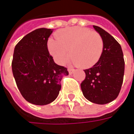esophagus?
Wrapping results in <instances>:
<instances>
[{
    "instance_id": "esophagus-1",
    "label": "esophagus",
    "mask_w": 134,
    "mask_h": 134,
    "mask_svg": "<svg viewBox=\"0 0 134 134\" xmlns=\"http://www.w3.org/2000/svg\"><path fill=\"white\" fill-rule=\"evenodd\" d=\"M74 71H75L74 69H70V68L68 69V72H69V73H70V75H72V74L74 72Z\"/></svg>"
}]
</instances>
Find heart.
Instances as JSON below:
<instances>
[{"mask_svg":"<svg viewBox=\"0 0 134 134\" xmlns=\"http://www.w3.org/2000/svg\"><path fill=\"white\" fill-rule=\"evenodd\" d=\"M48 49L58 64H63L69 56L71 64L83 68L93 67L103 52V39L96 31L86 28L69 27L62 30L57 38H49Z\"/></svg>","mask_w":134,"mask_h":134,"instance_id":"b5f03b06","label":"heart"}]
</instances>
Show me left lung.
Here are the masks:
<instances>
[{"mask_svg":"<svg viewBox=\"0 0 134 134\" xmlns=\"http://www.w3.org/2000/svg\"><path fill=\"white\" fill-rule=\"evenodd\" d=\"M93 28L103 39V52L93 67L84 70L86 76L80 86L85 98L103 105L118 97L124 80L125 62L118 41L100 27Z\"/></svg>","mask_w":134,"mask_h":134,"instance_id":"obj_1","label":"left lung"}]
</instances>
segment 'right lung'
Segmentation results:
<instances>
[{
    "label": "right lung",
    "instance_id": "obj_1",
    "mask_svg": "<svg viewBox=\"0 0 134 134\" xmlns=\"http://www.w3.org/2000/svg\"><path fill=\"white\" fill-rule=\"evenodd\" d=\"M53 29L41 28L28 34L16 44L12 71L22 96L30 103L44 105L54 100L61 90L66 67L54 62L47 48Z\"/></svg>",
    "mask_w": 134,
    "mask_h": 134
}]
</instances>
